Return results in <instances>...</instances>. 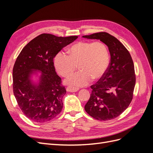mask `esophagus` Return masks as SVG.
Returning <instances> with one entry per match:
<instances>
[{
	"mask_svg": "<svg viewBox=\"0 0 153 153\" xmlns=\"http://www.w3.org/2000/svg\"><path fill=\"white\" fill-rule=\"evenodd\" d=\"M78 90V88H75V87H73L71 86H68L66 88V91L68 92H76Z\"/></svg>",
	"mask_w": 153,
	"mask_h": 153,
	"instance_id": "esophagus-1",
	"label": "esophagus"
}]
</instances>
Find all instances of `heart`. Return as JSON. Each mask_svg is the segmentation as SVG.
Masks as SVG:
<instances>
[{
  "mask_svg": "<svg viewBox=\"0 0 153 153\" xmlns=\"http://www.w3.org/2000/svg\"><path fill=\"white\" fill-rule=\"evenodd\" d=\"M69 55L59 52L54 64L60 75L68 76L78 68L80 71L66 80L73 87L87 85L91 81L102 78L108 68L110 56L106 45L100 41H79L69 49Z\"/></svg>",
  "mask_w": 153,
  "mask_h": 153,
  "instance_id": "heart-1",
  "label": "heart"
}]
</instances>
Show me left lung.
I'll list each match as a JSON object with an SVG mask.
<instances>
[{
    "instance_id": "8db88e82",
    "label": "left lung",
    "mask_w": 153,
    "mask_h": 153,
    "mask_svg": "<svg viewBox=\"0 0 153 153\" xmlns=\"http://www.w3.org/2000/svg\"><path fill=\"white\" fill-rule=\"evenodd\" d=\"M100 39L108 47L110 62L102 78L92 85L90 98L85 110L99 121L116 118L131 103L136 76L131 56L126 48L114 36L105 32L83 36Z\"/></svg>"
}]
</instances>
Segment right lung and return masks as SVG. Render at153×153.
Listing matches in <instances>:
<instances>
[{"instance_id":"add662e5","label":"right lung","mask_w":153,"mask_h":153,"mask_svg":"<svg viewBox=\"0 0 153 153\" xmlns=\"http://www.w3.org/2000/svg\"><path fill=\"white\" fill-rule=\"evenodd\" d=\"M78 36L41 34L22 49L13 69V93L25 116L36 123L50 121L63 107L65 87L55 70L53 58ZM33 70L42 71L38 85L30 80Z\"/></svg>"}]
</instances>
